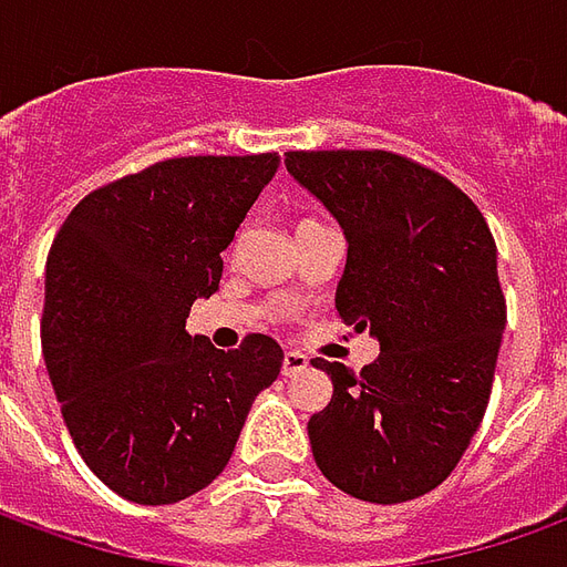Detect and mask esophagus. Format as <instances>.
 <instances>
[{
	"label": "esophagus",
	"instance_id": "esophagus-1",
	"mask_svg": "<svg viewBox=\"0 0 567 567\" xmlns=\"http://www.w3.org/2000/svg\"><path fill=\"white\" fill-rule=\"evenodd\" d=\"M309 368V358L303 352H285V361H282V373L285 377H297L300 370Z\"/></svg>",
	"mask_w": 567,
	"mask_h": 567
}]
</instances>
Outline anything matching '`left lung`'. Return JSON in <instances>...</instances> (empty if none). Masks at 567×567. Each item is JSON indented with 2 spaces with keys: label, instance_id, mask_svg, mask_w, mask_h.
Returning a JSON list of instances; mask_svg holds the SVG:
<instances>
[{
  "label": "left lung",
  "instance_id": "left-lung-1",
  "mask_svg": "<svg viewBox=\"0 0 567 567\" xmlns=\"http://www.w3.org/2000/svg\"><path fill=\"white\" fill-rule=\"evenodd\" d=\"M285 166L343 227L340 319L380 340L361 373L312 361L333 380L307 425L316 464L352 498L413 501L488 406L507 321L492 230L462 187L394 151H288Z\"/></svg>",
  "mask_w": 567,
  "mask_h": 567
}]
</instances>
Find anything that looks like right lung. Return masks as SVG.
Segmentation results:
<instances>
[{"mask_svg":"<svg viewBox=\"0 0 567 567\" xmlns=\"http://www.w3.org/2000/svg\"><path fill=\"white\" fill-rule=\"evenodd\" d=\"M276 166V154L157 161L91 190L56 230L44 364L75 450L121 498L175 504L209 486L282 370L272 337L224 352L185 331Z\"/></svg>","mask_w":567,"mask_h":567,"instance_id":"right-lung-1","label":"right lung"}]
</instances>
